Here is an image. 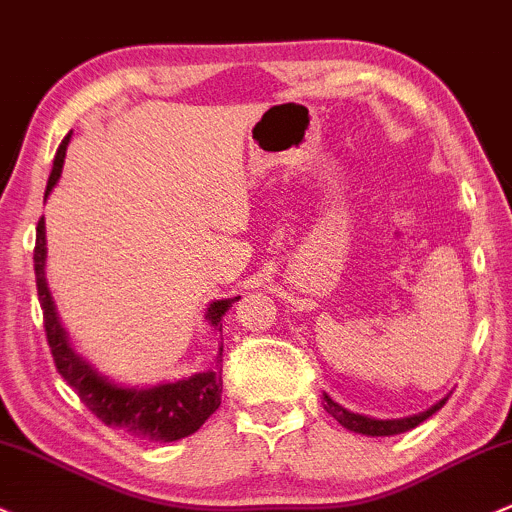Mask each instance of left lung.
<instances>
[{
  "label": "left lung",
  "instance_id": "8db88e82",
  "mask_svg": "<svg viewBox=\"0 0 512 512\" xmlns=\"http://www.w3.org/2000/svg\"><path fill=\"white\" fill-rule=\"evenodd\" d=\"M447 403V398H442L440 403H435V406L428 408L425 413L420 415H411V418H403V420H374V418H367V415H357V413H350L345 411V408L338 406V403L333 401V398L328 396V393H323V408L333 415L335 420H338L340 425H345L347 430L352 432H362V435H372V437H386V435H398V432H406V430H413L415 425H420L423 420H428L432 413L440 411L442 406Z\"/></svg>",
  "mask_w": 512,
  "mask_h": 512
}]
</instances>
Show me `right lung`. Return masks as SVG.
<instances>
[{
  "instance_id": "add662e5",
  "label": "right lung",
  "mask_w": 512,
  "mask_h": 512,
  "mask_svg": "<svg viewBox=\"0 0 512 512\" xmlns=\"http://www.w3.org/2000/svg\"><path fill=\"white\" fill-rule=\"evenodd\" d=\"M67 143H70V133L55 153L46 196L63 172ZM43 265H46V223L41 218L36 228V247H33V269H36L38 301L43 308V328H46L50 355H53L58 374L75 389L80 401L97 415L101 423L133 437H143L148 442H174L192 435L209 420L211 413H216V408L221 406L223 391V347L218 350L216 362L209 372L194 374L189 379L174 381V384H160L153 389H123V386L111 384L94 372L82 357H77L67 342V333L55 316L53 299H50L46 277H43ZM238 299L240 296L211 303L206 318L211 320L213 328H223V316Z\"/></svg>"
}]
</instances>
